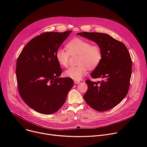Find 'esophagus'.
Wrapping results in <instances>:
<instances>
[{"mask_svg": "<svg viewBox=\"0 0 147 147\" xmlns=\"http://www.w3.org/2000/svg\"><path fill=\"white\" fill-rule=\"evenodd\" d=\"M74 84H79L80 82V81H76V80H74Z\"/></svg>", "mask_w": 147, "mask_h": 147, "instance_id": "1", "label": "esophagus"}]
</instances>
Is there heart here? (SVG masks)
<instances>
[{"label": "heart", "mask_w": 147, "mask_h": 147, "mask_svg": "<svg viewBox=\"0 0 147 147\" xmlns=\"http://www.w3.org/2000/svg\"><path fill=\"white\" fill-rule=\"evenodd\" d=\"M65 48H59L56 52V57L59 64L62 67H67L70 55H78L77 64L64 72V76L73 80L79 81L87 72L88 69L96 67L102 58L101 49L97 45H91L88 41L80 38H74L66 45Z\"/></svg>", "instance_id": "b5f03b06"}]
</instances>
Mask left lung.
<instances>
[{
  "instance_id": "8db88e82",
  "label": "left lung",
  "mask_w": 147,
  "mask_h": 147,
  "mask_svg": "<svg viewBox=\"0 0 147 147\" xmlns=\"http://www.w3.org/2000/svg\"><path fill=\"white\" fill-rule=\"evenodd\" d=\"M77 35L94 41L102 52L100 63L90 74L102 80H87L88 90L83 97L94 110L108 111L127 94L132 69L130 53L124 44L107 34L83 32Z\"/></svg>"
}]
</instances>
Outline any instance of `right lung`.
Listing matches in <instances>:
<instances>
[{
  "instance_id": "add662e5",
  "label": "right lung",
  "mask_w": 147,
  "mask_h": 147,
  "mask_svg": "<svg viewBox=\"0 0 147 147\" xmlns=\"http://www.w3.org/2000/svg\"><path fill=\"white\" fill-rule=\"evenodd\" d=\"M71 32H48L30 40L18 56L16 77L19 94L35 111L56 112L74 85L72 79L59 76L61 69L56 52Z\"/></svg>"
}]
</instances>
